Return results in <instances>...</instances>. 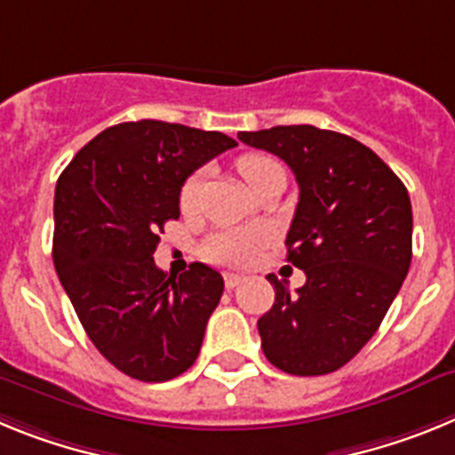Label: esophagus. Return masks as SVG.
Instances as JSON below:
<instances>
[{
    "label": "esophagus",
    "mask_w": 455,
    "mask_h": 455,
    "mask_svg": "<svg viewBox=\"0 0 455 455\" xmlns=\"http://www.w3.org/2000/svg\"><path fill=\"white\" fill-rule=\"evenodd\" d=\"M243 280H246V277L239 275V273H225V287H228V289L239 287V284L243 283Z\"/></svg>",
    "instance_id": "esophagus-1"
}]
</instances>
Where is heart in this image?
Instances as JSON below:
<instances>
[{
  "label": "heart",
  "instance_id": "1",
  "mask_svg": "<svg viewBox=\"0 0 455 455\" xmlns=\"http://www.w3.org/2000/svg\"><path fill=\"white\" fill-rule=\"evenodd\" d=\"M241 178L246 180L248 187L255 188L275 168H283L275 159L267 155H246L236 162ZM203 188V172H193L191 178L182 184L180 191V207L182 212H191L198 203V193ZM268 243V235L257 228H230L209 235L203 243V255L212 262L230 264V267H248L259 257L264 246Z\"/></svg>",
  "mask_w": 455,
  "mask_h": 455
}]
</instances>
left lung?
I'll return each mask as SVG.
<instances>
[{
  "instance_id": "left-lung-1",
  "label": "left lung",
  "mask_w": 455,
  "mask_h": 455,
  "mask_svg": "<svg viewBox=\"0 0 455 455\" xmlns=\"http://www.w3.org/2000/svg\"><path fill=\"white\" fill-rule=\"evenodd\" d=\"M280 156L300 196L287 235V262L305 271L289 293L275 275V303L257 321L262 351L291 376H323L353 360L378 331L412 259V204L392 168L360 140L312 124L239 132Z\"/></svg>"
}]
</instances>
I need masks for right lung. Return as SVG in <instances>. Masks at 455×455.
<instances>
[{"instance_id":"right-lung-1","label":"right lung","mask_w":455,"mask_h":455,"mask_svg":"<svg viewBox=\"0 0 455 455\" xmlns=\"http://www.w3.org/2000/svg\"><path fill=\"white\" fill-rule=\"evenodd\" d=\"M235 146L187 124L120 123L88 140L56 182L59 280L95 348L136 380L164 383L198 357L223 277L203 262L172 277L152 255L164 225L180 219L188 175Z\"/></svg>"}]
</instances>
